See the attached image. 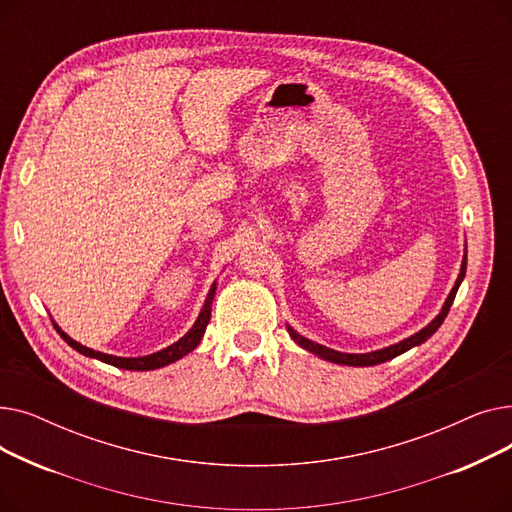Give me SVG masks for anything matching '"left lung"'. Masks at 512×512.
<instances>
[{"label": "left lung", "instance_id": "left-lung-1", "mask_svg": "<svg viewBox=\"0 0 512 512\" xmlns=\"http://www.w3.org/2000/svg\"><path fill=\"white\" fill-rule=\"evenodd\" d=\"M465 272H467V253L463 255L459 278H456V282H454L450 294L446 297V301H444L440 313H438L432 321H429V324H427L425 328H421L419 332H415L413 336H409V338H405V340H400V342H396V344L384 346V348H380V351H371V353H340V351H334V348H328V346H324V344H317V342H313V340L301 336L297 330H294V328L288 326V324H286V328H288V334H290V338H292L294 342H297L301 348H305V351L313 353L315 357L324 359V361H330V363H336V365H348V367H371V365H380V363H386V361H390V359H394V357H398V355H402V353L411 351L413 346L423 344L429 336H432V334L442 326V321H444V317L448 315L450 305H452V301H454V297H456V290H459L461 282L465 280Z\"/></svg>", "mask_w": 512, "mask_h": 512}]
</instances>
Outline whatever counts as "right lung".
Segmentation results:
<instances>
[{
    "label": "right lung",
    "mask_w": 512,
    "mask_h": 512,
    "mask_svg": "<svg viewBox=\"0 0 512 512\" xmlns=\"http://www.w3.org/2000/svg\"><path fill=\"white\" fill-rule=\"evenodd\" d=\"M215 288H218V282H213L207 297H205V303L201 307V313L199 317L195 319L193 328L188 330L180 340H176L174 344L161 348V351L157 353H151V355H145V357H116V355H107V353H101V351H93V348L85 346L76 342L74 338H70L56 321H53V328L58 330V334L74 348V351H78L80 355L85 357H91V359H97L101 363H107V365H114L118 369H128V371H151V369H159V367H166L182 357H186L188 353H193L195 348L199 346L203 334H205V328L209 324V317H211V303H213V297H215Z\"/></svg>",
    "instance_id": "add662e5"
}]
</instances>
